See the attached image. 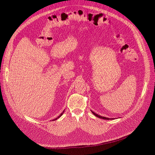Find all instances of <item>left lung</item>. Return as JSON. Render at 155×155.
I'll return each mask as SVG.
<instances>
[{"label":"left lung","instance_id":"obj_1","mask_svg":"<svg viewBox=\"0 0 155 155\" xmlns=\"http://www.w3.org/2000/svg\"><path fill=\"white\" fill-rule=\"evenodd\" d=\"M91 112L93 113V114H94V115H95L96 117H97L98 118H101V119H104V120H110V118H106V117H104L100 116V115H98L96 114V113H94V112H93V111H91Z\"/></svg>","mask_w":155,"mask_h":155}]
</instances>
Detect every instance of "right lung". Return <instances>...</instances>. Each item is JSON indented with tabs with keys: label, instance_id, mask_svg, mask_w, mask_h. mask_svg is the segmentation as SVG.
Here are the masks:
<instances>
[{
	"label": "right lung",
	"instance_id": "add662e5",
	"mask_svg": "<svg viewBox=\"0 0 155 155\" xmlns=\"http://www.w3.org/2000/svg\"><path fill=\"white\" fill-rule=\"evenodd\" d=\"M64 111H63V112H62V113H61V114H60V116H59V117H58V118H55V119H54V120H57V119H58V118H60V117H61V115H62V114H63V113H64Z\"/></svg>",
	"mask_w": 155,
	"mask_h": 155
}]
</instances>
